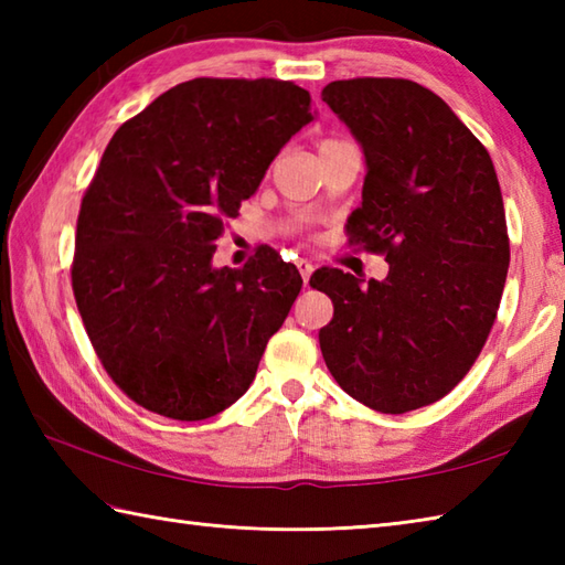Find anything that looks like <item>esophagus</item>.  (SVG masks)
<instances>
[{"label":"esophagus","mask_w":565,"mask_h":565,"mask_svg":"<svg viewBox=\"0 0 565 565\" xmlns=\"http://www.w3.org/2000/svg\"><path fill=\"white\" fill-rule=\"evenodd\" d=\"M296 267H298V271H301V276H303V281L308 284V279H310V274H313V264H310L308 259H298L296 262Z\"/></svg>","instance_id":"esophagus-1"}]
</instances>
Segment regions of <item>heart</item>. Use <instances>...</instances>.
<instances>
[{
  "instance_id": "1",
  "label": "heart",
  "mask_w": 565,
  "mask_h": 565,
  "mask_svg": "<svg viewBox=\"0 0 565 565\" xmlns=\"http://www.w3.org/2000/svg\"><path fill=\"white\" fill-rule=\"evenodd\" d=\"M326 142H330V140H326Z\"/></svg>"
}]
</instances>
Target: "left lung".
<instances>
[{"mask_svg": "<svg viewBox=\"0 0 565 565\" xmlns=\"http://www.w3.org/2000/svg\"><path fill=\"white\" fill-rule=\"evenodd\" d=\"M322 102L366 158L350 245L386 255L366 286L322 267L332 298L318 332L334 381L371 411L403 415L444 398L481 354L510 267L505 206L483 142L435 92L411 79L330 82Z\"/></svg>", "mask_w": 565, "mask_h": 565, "instance_id": "obj_1", "label": "left lung"}]
</instances>
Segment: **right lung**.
I'll return each instance as SVG.
<instances>
[{"label": "right lung", "mask_w": 565, "mask_h": 565, "mask_svg": "<svg viewBox=\"0 0 565 565\" xmlns=\"http://www.w3.org/2000/svg\"><path fill=\"white\" fill-rule=\"evenodd\" d=\"M310 121L294 82L196 77L106 146L79 206L72 291L106 374L146 411L194 423L255 381L303 279L267 245L243 269L211 259L225 218Z\"/></svg>", "instance_id": "add662e5"}]
</instances>
